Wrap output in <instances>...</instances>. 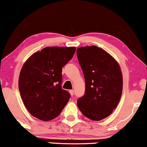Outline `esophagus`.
Here are the masks:
<instances>
[{"instance_id": "obj_1", "label": "esophagus", "mask_w": 147, "mask_h": 147, "mask_svg": "<svg viewBox=\"0 0 147 147\" xmlns=\"http://www.w3.org/2000/svg\"><path fill=\"white\" fill-rule=\"evenodd\" d=\"M70 95L71 96H73L74 95V90H70Z\"/></svg>"}]
</instances>
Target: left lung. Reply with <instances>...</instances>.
I'll return each mask as SVG.
<instances>
[{"mask_svg":"<svg viewBox=\"0 0 147 147\" xmlns=\"http://www.w3.org/2000/svg\"><path fill=\"white\" fill-rule=\"evenodd\" d=\"M82 68L85 92L77 100L79 110L86 117L100 121L109 117L117 107L123 90V77L118 62L96 46L77 49Z\"/></svg>","mask_w":147,"mask_h":147,"instance_id":"1","label":"left lung"}]
</instances>
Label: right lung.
<instances>
[{"label": "right lung", "instance_id": "add662e5", "mask_svg": "<svg viewBox=\"0 0 147 147\" xmlns=\"http://www.w3.org/2000/svg\"><path fill=\"white\" fill-rule=\"evenodd\" d=\"M75 51V47H47L24 63L18 85L22 101L33 117L45 121L53 119L69 101V92L62 88V71Z\"/></svg>", "mask_w": 147, "mask_h": 147}]
</instances>
